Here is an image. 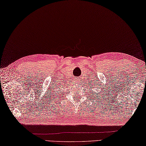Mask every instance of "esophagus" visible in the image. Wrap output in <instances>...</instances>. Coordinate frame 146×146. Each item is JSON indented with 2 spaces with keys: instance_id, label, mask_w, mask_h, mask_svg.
<instances>
[{
  "instance_id": "1",
  "label": "esophagus",
  "mask_w": 146,
  "mask_h": 146,
  "mask_svg": "<svg viewBox=\"0 0 146 146\" xmlns=\"http://www.w3.org/2000/svg\"><path fill=\"white\" fill-rule=\"evenodd\" d=\"M79 81H80V80H78V79H77V81H76V82H77V83H78V82H79Z\"/></svg>"
}]
</instances>
